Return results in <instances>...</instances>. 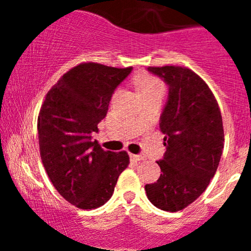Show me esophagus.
Here are the masks:
<instances>
[{
	"instance_id": "34e87169",
	"label": "esophagus",
	"mask_w": 251,
	"mask_h": 251,
	"mask_svg": "<svg viewBox=\"0 0 251 251\" xmlns=\"http://www.w3.org/2000/svg\"><path fill=\"white\" fill-rule=\"evenodd\" d=\"M131 159L135 161L144 160V155H140V154H131Z\"/></svg>"
}]
</instances>
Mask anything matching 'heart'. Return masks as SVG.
<instances>
[{
  "label": "heart",
  "mask_w": 251,
  "mask_h": 251,
  "mask_svg": "<svg viewBox=\"0 0 251 251\" xmlns=\"http://www.w3.org/2000/svg\"><path fill=\"white\" fill-rule=\"evenodd\" d=\"M135 82L137 85L138 91H140L141 96L151 95V93H159L163 95L165 91V86H164L163 81L159 80L158 77L153 76L149 74H140L135 77ZM118 92H115V96Z\"/></svg>",
  "instance_id": "b5f03b06"
}]
</instances>
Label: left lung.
Masks as SVG:
<instances>
[{
    "instance_id": "1",
    "label": "left lung",
    "mask_w": 251,
    "mask_h": 251,
    "mask_svg": "<svg viewBox=\"0 0 251 251\" xmlns=\"http://www.w3.org/2000/svg\"><path fill=\"white\" fill-rule=\"evenodd\" d=\"M169 86V100L160 116L166 146L163 174L146 184L154 206L176 212L193 203L209 186L224 151L221 110L206 82L193 70L177 65L149 67Z\"/></svg>"
}]
</instances>
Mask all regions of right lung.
Here are the masks:
<instances>
[{
	"instance_id": "obj_1",
	"label": "right lung",
	"mask_w": 251,
	"mask_h": 251,
	"mask_svg": "<svg viewBox=\"0 0 251 251\" xmlns=\"http://www.w3.org/2000/svg\"><path fill=\"white\" fill-rule=\"evenodd\" d=\"M132 67L81 63L47 92L37 118L40 155L58 193L78 209L107 203L130 164L125 151H104L91 141L105 118L114 90Z\"/></svg>"
}]
</instances>
